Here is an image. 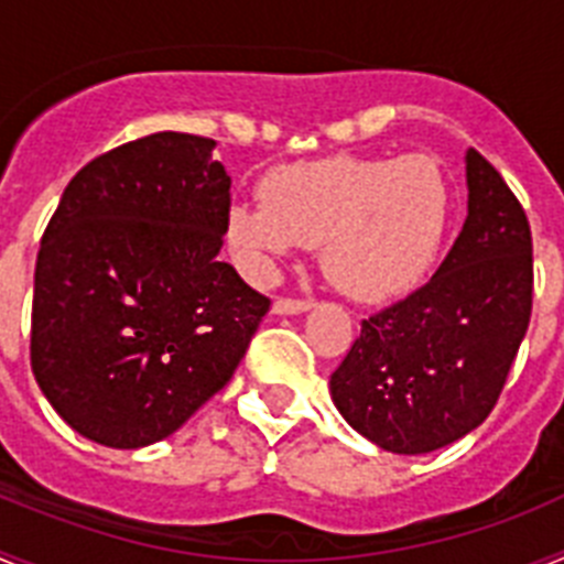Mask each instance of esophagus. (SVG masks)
Instances as JSON below:
<instances>
[{"label":"esophagus","mask_w":564,"mask_h":564,"mask_svg":"<svg viewBox=\"0 0 564 564\" xmlns=\"http://www.w3.org/2000/svg\"><path fill=\"white\" fill-rule=\"evenodd\" d=\"M271 311L276 316H299V313L311 311V302L307 299H276Z\"/></svg>","instance_id":"esophagus-1"}]
</instances>
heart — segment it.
Wrapping results in <instances>:
<instances>
[{
	"label": "heart",
	"mask_w": 564,
	"mask_h": 564,
	"mask_svg": "<svg viewBox=\"0 0 564 564\" xmlns=\"http://www.w3.org/2000/svg\"><path fill=\"white\" fill-rule=\"evenodd\" d=\"M262 203H234L226 239L257 282L296 246H318L322 271L358 302L410 291L430 271L449 226L452 192L430 154H330L279 166Z\"/></svg>",
	"instance_id": "obj_1"
}]
</instances>
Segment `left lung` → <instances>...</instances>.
<instances>
[{"label":"left lung","mask_w":564,"mask_h":564,"mask_svg":"<svg viewBox=\"0 0 564 564\" xmlns=\"http://www.w3.org/2000/svg\"><path fill=\"white\" fill-rule=\"evenodd\" d=\"M468 214L435 276L387 311L330 376L358 435L392 455L460 441L495 410L531 318V228L506 181L466 152Z\"/></svg>","instance_id":"left-lung-1"}]
</instances>
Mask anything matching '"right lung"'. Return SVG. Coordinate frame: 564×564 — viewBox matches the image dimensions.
<instances>
[{
	"instance_id": "obj_1",
	"label": "right lung",
	"mask_w": 564,
	"mask_h": 564,
	"mask_svg": "<svg viewBox=\"0 0 564 564\" xmlns=\"http://www.w3.org/2000/svg\"><path fill=\"white\" fill-rule=\"evenodd\" d=\"M212 138L154 132L89 161L44 228L30 367L69 430L109 449L177 432L268 313L220 262L231 177Z\"/></svg>"
}]
</instances>
